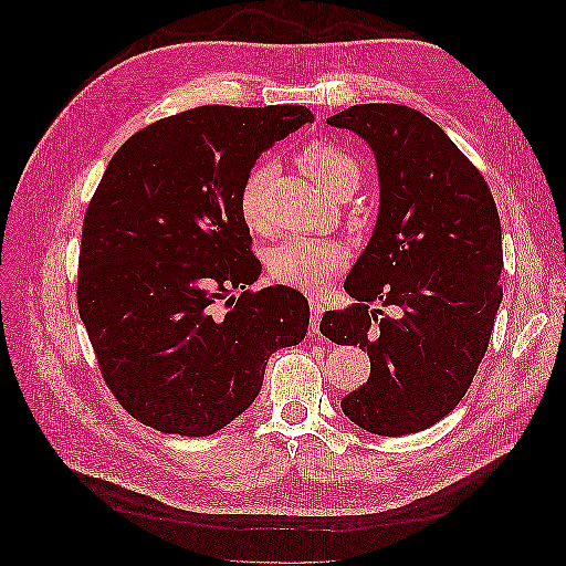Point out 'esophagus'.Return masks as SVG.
<instances>
[{
  "label": "esophagus",
  "mask_w": 566,
  "mask_h": 566,
  "mask_svg": "<svg viewBox=\"0 0 566 566\" xmlns=\"http://www.w3.org/2000/svg\"><path fill=\"white\" fill-rule=\"evenodd\" d=\"M311 334H319V319H322V313H325V304H322L319 300H311Z\"/></svg>",
  "instance_id": "34e87169"
}]
</instances>
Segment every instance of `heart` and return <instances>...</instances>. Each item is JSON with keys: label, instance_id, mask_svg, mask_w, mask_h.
Wrapping results in <instances>:
<instances>
[{"label": "heart", "instance_id": "1", "mask_svg": "<svg viewBox=\"0 0 566 566\" xmlns=\"http://www.w3.org/2000/svg\"><path fill=\"white\" fill-rule=\"evenodd\" d=\"M302 172L325 191L334 196L340 188L357 186L359 164L353 154L329 145V143H311L300 154ZM269 170L255 166L239 191V213L251 230L264 228V184ZM347 262V251L336 241L308 239V237H290L266 253V272L274 281L317 292L325 287Z\"/></svg>", "mask_w": 566, "mask_h": 566}]
</instances>
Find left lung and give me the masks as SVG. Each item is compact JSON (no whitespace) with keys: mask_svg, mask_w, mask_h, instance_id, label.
<instances>
[{"mask_svg":"<svg viewBox=\"0 0 566 566\" xmlns=\"http://www.w3.org/2000/svg\"><path fill=\"white\" fill-rule=\"evenodd\" d=\"M327 124L357 133L380 181L378 221L345 279L355 304L319 322L370 359L340 408L368 433H417L459 406L486 355L502 302L497 207L465 154L408 105L361 103Z\"/></svg>","mask_w":566,"mask_h":566,"instance_id":"left-lung-1","label":"left lung"}]
</instances>
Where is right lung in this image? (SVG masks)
I'll return each mask as SVG.
<instances>
[{
    "label": "right lung",
    "instance_id": "obj_1",
    "mask_svg": "<svg viewBox=\"0 0 566 566\" xmlns=\"http://www.w3.org/2000/svg\"><path fill=\"white\" fill-rule=\"evenodd\" d=\"M308 122L304 105H200L138 130L105 168L77 311L107 387L160 433H217L251 408L266 359L306 336L302 292L247 290L262 264L239 191L260 154Z\"/></svg>",
    "mask_w": 566,
    "mask_h": 566
}]
</instances>
